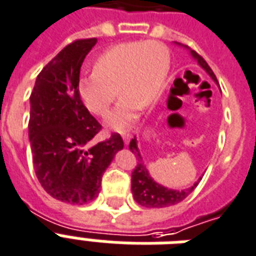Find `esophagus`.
I'll return each instance as SVG.
<instances>
[{
  "label": "esophagus",
  "mask_w": 256,
  "mask_h": 256,
  "mask_svg": "<svg viewBox=\"0 0 256 256\" xmlns=\"http://www.w3.org/2000/svg\"><path fill=\"white\" fill-rule=\"evenodd\" d=\"M122 138H124V145H128V144H130V140H132V134H130V132H124V134H122Z\"/></svg>",
  "instance_id": "34e87169"
}]
</instances>
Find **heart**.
I'll use <instances>...</instances> for the list:
<instances>
[{
  "instance_id": "1",
  "label": "heart",
  "mask_w": 256,
  "mask_h": 256,
  "mask_svg": "<svg viewBox=\"0 0 256 256\" xmlns=\"http://www.w3.org/2000/svg\"><path fill=\"white\" fill-rule=\"evenodd\" d=\"M169 67L170 56L162 42H120L99 54L95 71L80 78L78 94L90 112L104 116L118 86L122 99L107 116V126L124 130L136 120L140 107L150 106L161 96Z\"/></svg>"
}]
</instances>
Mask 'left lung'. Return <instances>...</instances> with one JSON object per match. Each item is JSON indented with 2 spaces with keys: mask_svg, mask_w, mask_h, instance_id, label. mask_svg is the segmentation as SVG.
<instances>
[{
  "mask_svg": "<svg viewBox=\"0 0 256 256\" xmlns=\"http://www.w3.org/2000/svg\"><path fill=\"white\" fill-rule=\"evenodd\" d=\"M176 44H178V42H176ZM178 46H181V44H178ZM185 48L189 50L190 56L198 62V66L212 78V80H214V83H218V79H216L214 71L210 70V67L206 64V60H204L200 54H196L194 50H189L188 46H185ZM128 149L132 150V153L136 154V160H138V164H136V169H134L132 173V196H134V200H136L140 206H148V208H164V206H174V204H178V202H182L184 198H188L189 194L193 192V189L198 185V182H194L192 186L181 189L180 190V189L166 188V186H164V185L156 182V181L152 178V176L149 174V170H148V168H146L145 162H144L141 152H140L138 145H136V136L130 141ZM200 180H202V178H200Z\"/></svg>",
  "mask_w": 256,
  "mask_h": 256,
  "instance_id": "obj_1",
  "label": "left lung"
}]
</instances>
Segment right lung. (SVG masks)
Masks as SVG:
<instances>
[{
  "instance_id": "add662e5",
  "label": "right lung",
  "mask_w": 256,
  "mask_h": 256,
  "mask_svg": "<svg viewBox=\"0 0 256 256\" xmlns=\"http://www.w3.org/2000/svg\"><path fill=\"white\" fill-rule=\"evenodd\" d=\"M96 38L76 40L38 74L30 94L29 142L40 184L56 200L86 204L98 198L100 181L115 154L120 134L92 145L99 124L78 94L80 67Z\"/></svg>"
}]
</instances>
